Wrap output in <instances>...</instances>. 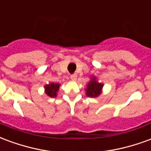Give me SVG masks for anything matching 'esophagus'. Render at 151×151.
<instances>
[{"mask_svg": "<svg viewBox=\"0 0 151 151\" xmlns=\"http://www.w3.org/2000/svg\"><path fill=\"white\" fill-rule=\"evenodd\" d=\"M77 78H78V75L77 74H73V75L70 76V78H71V80L72 81H76L77 80Z\"/></svg>", "mask_w": 151, "mask_h": 151, "instance_id": "34e87169", "label": "esophagus"}]
</instances>
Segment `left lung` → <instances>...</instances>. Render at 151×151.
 I'll list each match as a JSON object with an SVG mask.
<instances>
[{"label":"left lung","mask_w":151,"mask_h":151,"mask_svg":"<svg viewBox=\"0 0 151 151\" xmlns=\"http://www.w3.org/2000/svg\"><path fill=\"white\" fill-rule=\"evenodd\" d=\"M104 84L98 82V80L95 76L91 77L90 82L86 85V88L85 89L86 95L91 98H96L102 94Z\"/></svg>","instance_id":"1"}]
</instances>
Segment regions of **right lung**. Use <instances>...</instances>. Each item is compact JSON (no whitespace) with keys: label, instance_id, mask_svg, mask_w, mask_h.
<instances>
[{"label":"right lung","instance_id":"right-lung-1","mask_svg":"<svg viewBox=\"0 0 151 151\" xmlns=\"http://www.w3.org/2000/svg\"><path fill=\"white\" fill-rule=\"evenodd\" d=\"M60 86L59 83H55V82H50L49 84H47L44 86V92L47 96L49 97H56L57 95V91H59Z\"/></svg>","mask_w":151,"mask_h":151}]
</instances>
